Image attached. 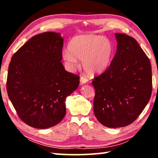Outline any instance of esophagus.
<instances>
[{"instance_id":"34e87169","label":"esophagus","mask_w":158,"mask_h":158,"mask_svg":"<svg viewBox=\"0 0 158 158\" xmlns=\"http://www.w3.org/2000/svg\"><path fill=\"white\" fill-rule=\"evenodd\" d=\"M80 82L81 84H85L88 82V79L85 78V77H80Z\"/></svg>"}]
</instances>
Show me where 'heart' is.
<instances>
[{
  "label": "heart",
  "instance_id": "1",
  "mask_svg": "<svg viewBox=\"0 0 158 158\" xmlns=\"http://www.w3.org/2000/svg\"><path fill=\"white\" fill-rule=\"evenodd\" d=\"M69 53H63L65 65L73 69L77 59L82 60V66L90 74L102 73L111 63L114 53L111 42L105 37L96 35H85L73 37L68 45Z\"/></svg>",
  "mask_w": 158,
  "mask_h": 158
}]
</instances>
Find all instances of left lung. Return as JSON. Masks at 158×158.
Wrapping results in <instances>:
<instances>
[{
	"instance_id": "left-lung-1",
	"label": "left lung",
	"mask_w": 158,
	"mask_h": 158,
	"mask_svg": "<svg viewBox=\"0 0 158 158\" xmlns=\"http://www.w3.org/2000/svg\"><path fill=\"white\" fill-rule=\"evenodd\" d=\"M115 35L116 54L109 68L92 81L95 116L111 128L135 121L148 104L153 88L151 63L138 42L125 34Z\"/></svg>"
}]
</instances>
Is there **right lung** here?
Instances as JSON below:
<instances>
[{
  "instance_id": "right-lung-1",
  "label": "right lung",
  "mask_w": 158,
  "mask_h": 158,
  "mask_svg": "<svg viewBox=\"0 0 158 158\" xmlns=\"http://www.w3.org/2000/svg\"><path fill=\"white\" fill-rule=\"evenodd\" d=\"M63 39L60 33L36 35L14 53L7 78V92L20 119L45 129L62 121L65 101L79 84V76L61 63Z\"/></svg>"
}]
</instances>
